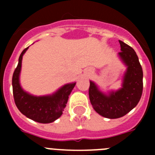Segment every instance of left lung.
Segmentation results:
<instances>
[{"label":"left lung","mask_w":155,"mask_h":155,"mask_svg":"<svg viewBox=\"0 0 155 155\" xmlns=\"http://www.w3.org/2000/svg\"><path fill=\"white\" fill-rule=\"evenodd\" d=\"M121 52L119 55L128 67L123 87L105 95L90 81L89 98L97 113L105 118L117 119L125 116L138 104L143 93V70L137 55L131 46L119 40Z\"/></svg>","instance_id":"8db88e82"}]
</instances>
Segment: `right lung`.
<instances>
[{
  "mask_svg": "<svg viewBox=\"0 0 155 155\" xmlns=\"http://www.w3.org/2000/svg\"><path fill=\"white\" fill-rule=\"evenodd\" d=\"M25 48L18 59V64L12 76V88L15 103L23 115L40 124H50L63 114L68 97L75 86V83L62 87L55 94L50 96L36 97L25 92L19 84L22 56L28 50Z\"/></svg>",
  "mask_w": 155,
  "mask_h": 155,
  "instance_id": "obj_1",
  "label": "right lung"
}]
</instances>
